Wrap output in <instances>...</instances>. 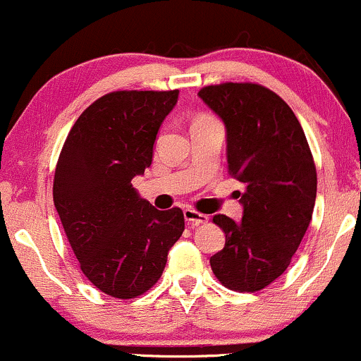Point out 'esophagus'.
Listing matches in <instances>:
<instances>
[{"instance_id":"obj_1","label":"esophagus","mask_w":361,"mask_h":361,"mask_svg":"<svg viewBox=\"0 0 361 361\" xmlns=\"http://www.w3.org/2000/svg\"><path fill=\"white\" fill-rule=\"evenodd\" d=\"M183 215H185V221L188 222L190 226H200V224L209 222V217H207L205 214L197 212V210L193 209H185Z\"/></svg>"}]
</instances>
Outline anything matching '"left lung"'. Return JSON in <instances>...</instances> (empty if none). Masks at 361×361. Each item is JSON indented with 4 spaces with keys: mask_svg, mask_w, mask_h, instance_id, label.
Segmentation results:
<instances>
[{
    "mask_svg": "<svg viewBox=\"0 0 361 361\" xmlns=\"http://www.w3.org/2000/svg\"><path fill=\"white\" fill-rule=\"evenodd\" d=\"M198 97L226 126L227 168L244 183L241 221L214 215L226 246L210 258L224 287L256 292L288 268L316 204L312 154L292 109L252 82L205 86Z\"/></svg>",
    "mask_w": 361,
    "mask_h": 361,
    "instance_id": "obj_1",
    "label": "left lung"
}]
</instances>
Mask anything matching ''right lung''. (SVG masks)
Listing matches in <instances>:
<instances>
[{"mask_svg":"<svg viewBox=\"0 0 361 361\" xmlns=\"http://www.w3.org/2000/svg\"><path fill=\"white\" fill-rule=\"evenodd\" d=\"M180 91H114L76 120L54 176V205L85 276L134 299L163 275L185 231L181 209L157 210L132 186L152 163L161 123Z\"/></svg>","mask_w":361,"mask_h":361,"instance_id":"obj_1","label":"right lung"}]
</instances>
